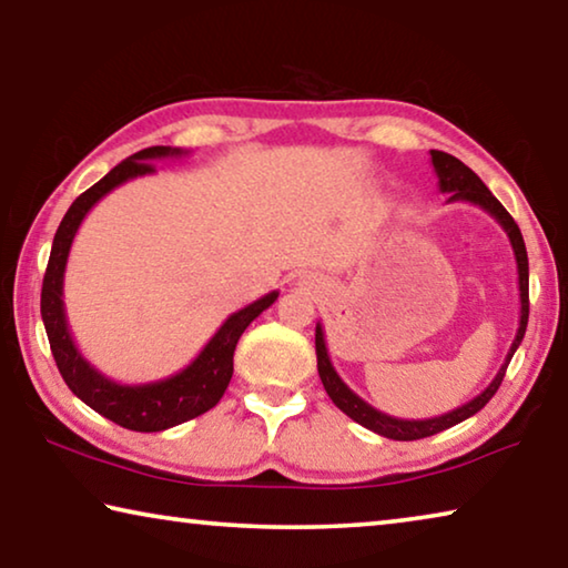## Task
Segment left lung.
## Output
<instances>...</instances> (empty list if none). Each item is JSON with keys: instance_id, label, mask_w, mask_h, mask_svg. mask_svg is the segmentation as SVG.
<instances>
[{"instance_id": "obj_1", "label": "left lung", "mask_w": 568, "mask_h": 568, "mask_svg": "<svg viewBox=\"0 0 568 568\" xmlns=\"http://www.w3.org/2000/svg\"><path fill=\"white\" fill-rule=\"evenodd\" d=\"M430 162H434V170H436V175H438V190L440 192H448V203L478 205L480 210H486V213L491 215L496 223L506 230L508 240H511L514 255H516L518 297H521V315H518L516 338L511 343V348H508L506 361H504L501 368H498L496 378L488 383V386L480 390L476 398H470L468 403H464V406L448 410V413H444V416L423 418V420L393 418V416H388V413L373 408L371 403H365L358 396V393H353L348 386H345L343 378L338 376V371L333 368L328 348H325L323 325L321 323L315 325V353H318V373H321V381H323L325 393H328L331 400L345 413V416L353 418L355 423H361L363 428L373 430V434L386 436V438H393V440H418V438L436 436V434H440V430H446L450 426H456V423H460V420L476 416V413L484 408L488 400L494 398V393L498 390V386H501L508 363H511L516 348H518V345H521L524 333H526V325H528V255H526V245H524L521 230H518V225L514 223V217L506 213V207L491 195V190H488L484 182H480V178L476 175V172L470 170V168H466L458 158L448 155V152H440V150H430Z\"/></svg>"}]
</instances>
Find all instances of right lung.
<instances>
[{
    "label": "right lung",
    "mask_w": 568,
    "mask_h": 568,
    "mask_svg": "<svg viewBox=\"0 0 568 568\" xmlns=\"http://www.w3.org/2000/svg\"><path fill=\"white\" fill-rule=\"evenodd\" d=\"M182 155H187V152L180 148H145L134 152L128 160H122L120 165L112 168L100 182H94L90 190H84L70 205V210H67L60 227H57L50 263H47L42 283V321L47 338H50L54 363L57 368H60L64 383L70 386L77 398L88 403V406L92 410H98L100 416L110 418L122 428L140 430V434H155V430L180 426V423L203 416L205 410L217 406V400L223 398L230 378H233V353L240 335L245 333L247 325L253 323L257 315L267 311V307L277 301V291H273L263 295L261 301L250 303L243 311L230 315V318L220 325L213 338L207 341L205 348L197 353L195 361L160 381L118 383L110 376H104L100 368H94V365L80 353V348H77L62 301L64 267L77 230H80L82 220L88 217L90 210L98 205L108 192L124 185L128 180L152 175V172H155L152 160Z\"/></svg>",
    "instance_id": "right-lung-1"
}]
</instances>
